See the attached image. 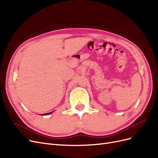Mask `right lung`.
Segmentation results:
<instances>
[{
    "label": "right lung",
    "instance_id": "right-lung-1",
    "mask_svg": "<svg viewBox=\"0 0 158 158\" xmlns=\"http://www.w3.org/2000/svg\"><path fill=\"white\" fill-rule=\"evenodd\" d=\"M53 112H49V113H47V114H43V115H49V114H52Z\"/></svg>",
    "mask_w": 158,
    "mask_h": 158
}]
</instances>
